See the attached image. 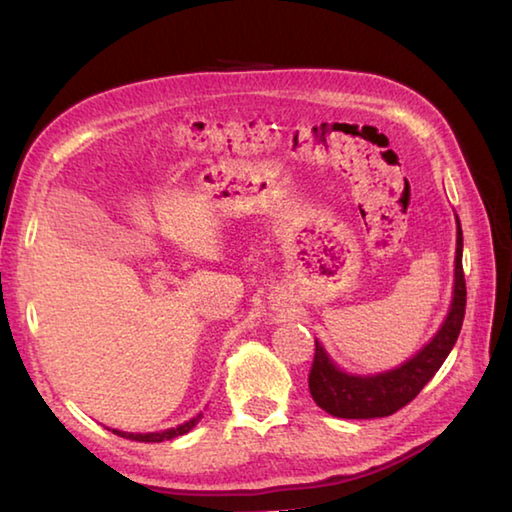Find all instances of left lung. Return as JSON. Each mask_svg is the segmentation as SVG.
<instances>
[{"instance_id":"left-lung-1","label":"left lung","mask_w":512,"mask_h":512,"mask_svg":"<svg viewBox=\"0 0 512 512\" xmlns=\"http://www.w3.org/2000/svg\"><path fill=\"white\" fill-rule=\"evenodd\" d=\"M458 221V216H456ZM456 280H454V300L449 309L447 320L440 332L433 336L427 348H422L411 361L404 366L381 372L372 377L348 375L334 366L325 350L316 341L314 363L309 370V393L320 409L336 418L348 420H370L386 418L402 409V406L415 400L429 379L443 366L447 354L452 352L454 343L461 334V325L465 318V275H463V230L458 221L456 232Z\"/></svg>"}]
</instances>
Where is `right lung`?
Segmentation results:
<instances>
[{
	"label": "right lung",
	"instance_id": "1",
	"mask_svg": "<svg viewBox=\"0 0 512 512\" xmlns=\"http://www.w3.org/2000/svg\"><path fill=\"white\" fill-rule=\"evenodd\" d=\"M198 420H201V415H196V418H192L185 424H180V427H176V429H167V431H160V433H124V431H117V429H112V433H117V436H121V438L137 440V443H162V440L178 438V436H183V433L192 431L198 424Z\"/></svg>",
	"mask_w": 512,
	"mask_h": 512
}]
</instances>
